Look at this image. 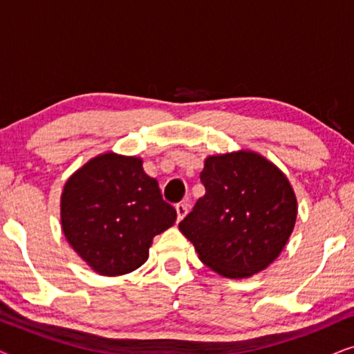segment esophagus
Listing matches in <instances>:
<instances>
[{"label": "esophagus", "instance_id": "esophagus-1", "mask_svg": "<svg viewBox=\"0 0 354 354\" xmlns=\"http://www.w3.org/2000/svg\"><path fill=\"white\" fill-rule=\"evenodd\" d=\"M176 211H177V221L180 222V221L183 219V217L187 216L188 207H187L185 203H180V205H177V206H176Z\"/></svg>", "mask_w": 354, "mask_h": 354}]
</instances>
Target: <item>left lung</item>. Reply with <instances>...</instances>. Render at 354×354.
<instances>
[{
    "instance_id": "1",
    "label": "left lung",
    "mask_w": 354,
    "mask_h": 354,
    "mask_svg": "<svg viewBox=\"0 0 354 354\" xmlns=\"http://www.w3.org/2000/svg\"><path fill=\"white\" fill-rule=\"evenodd\" d=\"M206 188L178 229L207 268L229 279L261 272L287 245L297 221V196L277 166L254 151L205 161Z\"/></svg>"
}]
</instances>
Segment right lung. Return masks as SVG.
Wrapping results in <instances>:
<instances>
[{
    "label": "right lung",
    "mask_w": 354,
    "mask_h": 354,
    "mask_svg": "<svg viewBox=\"0 0 354 354\" xmlns=\"http://www.w3.org/2000/svg\"><path fill=\"white\" fill-rule=\"evenodd\" d=\"M142 164L135 156L100 154L72 174L62 190L66 240L101 275L138 269L148 259L154 236L177 219Z\"/></svg>",
    "instance_id": "add662e5"
}]
</instances>
